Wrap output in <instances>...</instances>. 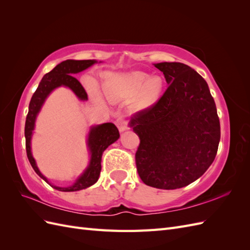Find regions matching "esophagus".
<instances>
[{
  "label": "esophagus",
  "mask_w": 250,
  "mask_h": 250,
  "mask_svg": "<svg viewBox=\"0 0 250 250\" xmlns=\"http://www.w3.org/2000/svg\"><path fill=\"white\" fill-rule=\"evenodd\" d=\"M116 124H117L119 130L121 132H123V131L128 129V123H127V121L124 120V119H118L116 121Z\"/></svg>",
  "instance_id": "obj_1"
}]
</instances>
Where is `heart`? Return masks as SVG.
<instances>
[{"mask_svg":"<svg viewBox=\"0 0 250 250\" xmlns=\"http://www.w3.org/2000/svg\"><path fill=\"white\" fill-rule=\"evenodd\" d=\"M164 81L160 76L149 77L147 73L135 71L112 75L105 82V93L112 102L131 99L132 107L145 109L157 102L162 96Z\"/></svg>","mask_w":250,"mask_h":250,"instance_id":"obj_1","label":"heart"}]
</instances>
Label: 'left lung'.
I'll use <instances>...</instances> for the list:
<instances>
[{"instance_id":"left-lung-1","label":"left lung","mask_w":250,"mask_h":250,"mask_svg":"<svg viewBox=\"0 0 250 250\" xmlns=\"http://www.w3.org/2000/svg\"><path fill=\"white\" fill-rule=\"evenodd\" d=\"M154 66L169 85L152 106L131 117L140 138L135 165L145 185L174 190L198 179L214 162L220 121L208 83L197 72L181 62Z\"/></svg>"}]
</instances>
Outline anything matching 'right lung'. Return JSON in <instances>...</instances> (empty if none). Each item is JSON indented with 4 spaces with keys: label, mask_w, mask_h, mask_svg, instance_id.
<instances>
[{
    "label": "right lung",
    "mask_w": 250,
    "mask_h": 250,
    "mask_svg": "<svg viewBox=\"0 0 250 250\" xmlns=\"http://www.w3.org/2000/svg\"><path fill=\"white\" fill-rule=\"evenodd\" d=\"M96 60H72L67 59L64 62L57 64L51 72L44 75L42 81L40 82L39 87L36 88L33 94L31 101L29 104V111L26 118L25 124V138H26V152L28 160L31 164L32 168L36 174L49 184L48 179L44 177L40 172L39 168L35 164L34 158L31 154V147H30V141H31L32 131L34 129V123L37 113L41 110L42 105L43 104L46 98L53 89L64 85L70 87L80 100H86L87 94L84 87L81 85V83L75 78L73 75L77 74L83 70L87 69L88 66L93 65ZM120 137L118 128L112 123H105L102 125H98L93 127L89 131L87 144L90 150V161L87 169L84 173L75 181V183L67 188H60L52 186L54 188L62 192H75L80 191L83 188H86L97 183L101 172V157L104 150L106 149L112 143H115ZM50 185V184H49Z\"/></svg>",
    "instance_id": "right-lung-1"
}]
</instances>
